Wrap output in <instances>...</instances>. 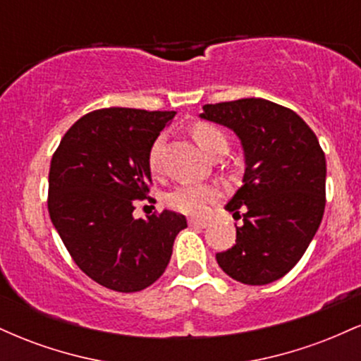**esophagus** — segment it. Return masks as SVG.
<instances>
[{"mask_svg":"<svg viewBox=\"0 0 361 361\" xmlns=\"http://www.w3.org/2000/svg\"><path fill=\"white\" fill-rule=\"evenodd\" d=\"M188 224L192 227H198V229H205L207 226H209V222L207 221H200V219H190Z\"/></svg>","mask_w":361,"mask_h":361,"instance_id":"34e87169","label":"esophagus"}]
</instances>
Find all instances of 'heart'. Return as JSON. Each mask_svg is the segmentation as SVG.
I'll list each match as a JSON object with an SVG mask.
<instances>
[{"mask_svg": "<svg viewBox=\"0 0 361 361\" xmlns=\"http://www.w3.org/2000/svg\"><path fill=\"white\" fill-rule=\"evenodd\" d=\"M193 139L198 144V147L209 154L210 149H214L217 144L226 142V137L219 128L209 123H198L193 127ZM157 147L159 142L154 144L149 154V163L151 166H156V157H157ZM219 192L217 188L209 185H197V183H185L176 186L171 193L168 195V204L176 209L178 212H183L186 215H202L207 212L209 205L217 200Z\"/></svg>", "mask_w": 361, "mask_h": 361, "instance_id": "b5f03b06", "label": "heart"}]
</instances>
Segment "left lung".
Returning a JSON list of instances; mask_svg holds the SVG:
<instances>
[{
  "instance_id": "1",
  "label": "left lung",
  "mask_w": 361,
  "mask_h": 361,
  "mask_svg": "<svg viewBox=\"0 0 361 361\" xmlns=\"http://www.w3.org/2000/svg\"><path fill=\"white\" fill-rule=\"evenodd\" d=\"M200 118L233 130L244 154L243 186L226 205L243 210V226L215 256L219 267L241 283H271L295 267L322 221L324 152L295 111L263 98L205 105Z\"/></svg>"
}]
</instances>
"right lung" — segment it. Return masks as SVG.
<instances>
[{"mask_svg":"<svg viewBox=\"0 0 361 361\" xmlns=\"http://www.w3.org/2000/svg\"><path fill=\"white\" fill-rule=\"evenodd\" d=\"M176 111L102 109L66 132L49 171V214L74 263L115 292H139L163 275L185 215L135 219L151 183L149 154Z\"/></svg>","mask_w":361,"mask_h":361,"instance_id":"add662e5","label":"right lung"}]
</instances>
